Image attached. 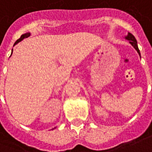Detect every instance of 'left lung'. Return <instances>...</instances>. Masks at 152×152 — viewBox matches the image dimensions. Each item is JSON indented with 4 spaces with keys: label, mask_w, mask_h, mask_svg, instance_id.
Returning <instances> with one entry per match:
<instances>
[{
    "label": "left lung",
    "mask_w": 152,
    "mask_h": 152,
    "mask_svg": "<svg viewBox=\"0 0 152 152\" xmlns=\"http://www.w3.org/2000/svg\"><path fill=\"white\" fill-rule=\"evenodd\" d=\"M125 39H128V41H129V43H131L132 45L133 46V48H135L136 50H137V52L139 55H140V51H139L138 47H137V40H136L135 37L132 35V34L128 33V34L125 37ZM140 57H141V55H140Z\"/></svg>",
    "instance_id": "obj_1"
}]
</instances>
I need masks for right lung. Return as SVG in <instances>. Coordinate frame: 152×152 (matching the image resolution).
I'll use <instances>...</instances> for the list:
<instances>
[{"label": "right lung", "instance_id": "right-lung-1", "mask_svg": "<svg viewBox=\"0 0 152 152\" xmlns=\"http://www.w3.org/2000/svg\"><path fill=\"white\" fill-rule=\"evenodd\" d=\"M29 35H30V33H26V34H22L20 39H17L16 42L15 43V44H14V45H15V44H17V43H19V42H20V41H22V40H23V39H26V38H28V37Z\"/></svg>", "mask_w": 152, "mask_h": 152}]
</instances>
